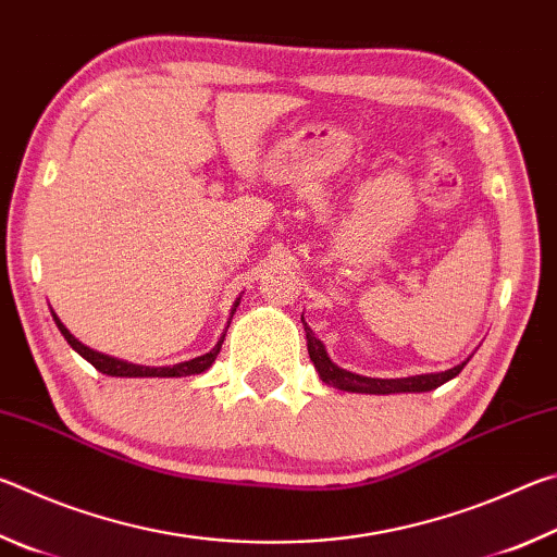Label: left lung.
Here are the masks:
<instances>
[{"mask_svg":"<svg viewBox=\"0 0 557 557\" xmlns=\"http://www.w3.org/2000/svg\"><path fill=\"white\" fill-rule=\"evenodd\" d=\"M305 322V319H301ZM307 332V351L309 358H312L314 369L322 375V381L334 385L338 391H351V393H371V395H391V393H425V391H435L442 383H447L459 375V371L465 369V363L455 366V369L442 371V373H425V375H410V379H369V375H358L351 371L338 369V366L329 358L324 344L312 334V329L305 324Z\"/></svg>","mask_w":557,"mask_h":557,"instance_id":"1","label":"left lung"}]
</instances>
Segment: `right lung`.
Returning a JSON list of instances; mask_svg holds the SVG:
<instances>
[{
  "instance_id": "1",
  "label": "right lung",
  "mask_w": 557,
  "mask_h": 557,
  "mask_svg": "<svg viewBox=\"0 0 557 557\" xmlns=\"http://www.w3.org/2000/svg\"><path fill=\"white\" fill-rule=\"evenodd\" d=\"M235 307H238V301H235ZM235 312V309H233ZM53 322L55 326L61 329V334L65 342H69L75 351H78L83 358H86L88 363L96 366L100 373L106 375H120V379H182V375H196V373H203L209 366L215 361V356L221 351V344L225 334L221 336V342L215 344L209 354L203 356H196L191 361H184V363H176V366H162V369H149V366H137V363H127V361H120V358H112L106 354H98L88 348L86 344H81L78 338H75L69 329L61 324V319L53 314Z\"/></svg>"
}]
</instances>
